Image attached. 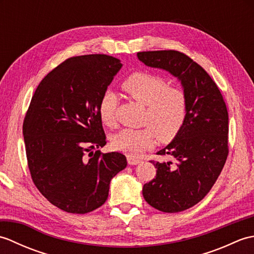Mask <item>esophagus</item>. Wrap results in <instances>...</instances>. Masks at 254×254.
I'll return each mask as SVG.
<instances>
[{"mask_svg": "<svg viewBox=\"0 0 254 254\" xmlns=\"http://www.w3.org/2000/svg\"><path fill=\"white\" fill-rule=\"evenodd\" d=\"M127 163H128V165H137L139 163H142V160L133 157V156H127Z\"/></svg>", "mask_w": 254, "mask_h": 254, "instance_id": "1", "label": "esophagus"}]
</instances>
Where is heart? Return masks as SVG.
I'll return each mask as SVG.
<instances>
[{"instance_id":"obj_1","label":"heart","mask_w":254,"mask_h":254,"mask_svg":"<svg viewBox=\"0 0 254 254\" xmlns=\"http://www.w3.org/2000/svg\"><path fill=\"white\" fill-rule=\"evenodd\" d=\"M122 89L139 104L147 106L144 123L146 127L123 128L113 135L112 147L127 154L138 156L152 148L156 141L170 143L185 127L188 115V97L182 89L172 88L163 77L146 72H134L122 82ZM118 96L111 89L101 94L98 113L106 126L116 123Z\"/></svg>"}]
</instances>
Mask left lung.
Returning a JSON list of instances; mask_svg holds the SVG:
<instances>
[{"instance_id": "8db88e82", "label": "left lung", "mask_w": 254, "mask_h": 254, "mask_svg": "<svg viewBox=\"0 0 254 254\" xmlns=\"http://www.w3.org/2000/svg\"><path fill=\"white\" fill-rule=\"evenodd\" d=\"M137 58L179 78L188 97L185 127L157 153L174 160H150L157 168L156 177L143 187L150 206L165 213L182 212L202 201L223 170L229 153L227 107L216 83L185 53L145 51Z\"/></svg>"}]
</instances>
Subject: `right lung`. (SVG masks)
Here are the masks:
<instances>
[{"instance_id":"right-lung-1","label":"right lung","mask_w":254,"mask_h":254,"mask_svg":"<svg viewBox=\"0 0 254 254\" xmlns=\"http://www.w3.org/2000/svg\"><path fill=\"white\" fill-rule=\"evenodd\" d=\"M121 66L106 55L69 58L41 80L26 112L23 134L31 179L64 212L100 207L111 179L127 167L124 155L95 150L107 143L100 96Z\"/></svg>"}]
</instances>
